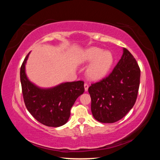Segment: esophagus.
I'll return each mask as SVG.
<instances>
[{
  "label": "esophagus",
  "mask_w": 160,
  "mask_h": 160,
  "mask_svg": "<svg viewBox=\"0 0 160 160\" xmlns=\"http://www.w3.org/2000/svg\"><path fill=\"white\" fill-rule=\"evenodd\" d=\"M84 87H85V90L87 92L88 90V88H89V85L88 83H85V85H84Z\"/></svg>",
  "instance_id": "1"
}]
</instances>
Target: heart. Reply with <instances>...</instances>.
<instances>
[{"instance_id":"obj_1","label":"heart","mask_w":160,"mask_h":160,"mask_svg":"<svg viewBox=\"0 0 160 160\" xmlns=\"http://www.w3.org/2000/svg\"><path fill=\"white\" fill-rule=\"evenodd\" d=\"M79 61L81 63L91 62L87 70V75L91 80H99L109 72L112 66L113 58L110 51H103L101 48L92 47L83 51Z\"/></svg>"}]
</instances>
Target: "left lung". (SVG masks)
<instances>
[{"label":"left lung","mask_w":160,"mask_h":160,"mask_svg":"<svg viewBox=\"0 0 160 160\" xmlns=\"http://www.w3.org/2000/svg\"><path fill=\"white\" fill-rule=\"evenodd\" d=\"M140 70L136 60L126 48L109 76L88 88L91 111L101 123H112L124 117L136 101Z\"/></svg>","instance_id":"8db88e82"}]
</instances>
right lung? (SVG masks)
<instances>
[{"instance_id":"obj_1","label":"right lung","mask_w":160,"mask_h":160,"mask_svg":"<svg viewBox=\"0 0 160 160\" xmlns=\"http://www.w3.org/2000/svg\"><path fill=\"white\" fill-rule=\"evenodd\" d=\"M29 53L20 68V81L24 102L32 116L44 125L59 127L68 121L70 109L85 91L83 81L67 82L50 88H41L29 81L25 65Z\"/></svg>"}]
</instances>
